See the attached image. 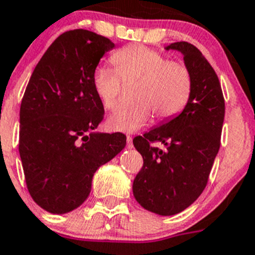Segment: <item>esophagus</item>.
Returning <instances> with one entry per match:
<instances>
[{
  "label": "esophagus",
  "mask_w": 255,
  "mask_h": 255,
  "mask_svg": "<svg viewBox=\"0 0 255 255\" xmlns=\"http://www.w3.org/2000/svg\"><path fill=\"white\" fill-rule=\"evenodd\" d=\"M127 147H128V148H132V147H133L132 137H130V135H127Z\"/></svg>",
  "instance_id": "esophagus-1"
}]
</instances>
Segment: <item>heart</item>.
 I'll return each mask as SVG.
<instances>
[{"instance_id":"b5f03b06","label":"heart","mask_w":255,"mask_h":255,"mask_svg":"<svg viewBox=\"0 0 255 255\" xmlns=\"http://www.w3.org/2000/svg\"><path fill=\"white\" fill-rule=\"evenodd\" d=\"M113 67L98 66L92 85L103 107L112 111L122 96L123 83L137 82L134 105L121 107L110 116L107 126L118 132H135L150 122L153 113L164 121L182 112L192 92V75L184 63L169 61L160 51L144 44H130L111 57Z\"/></svg>"}]
</instances>
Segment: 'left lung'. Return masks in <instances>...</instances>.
<instances>
[{
  "label": "left lung",
  "mask_w": 255,
  "mask_h": 255,
  "mask_svg": "<svg viewBox=\"0 0 255 255\" xmlns=\"http://www.w3.org/2000/svg\"><path fill=\"white\" fill-rule=\"evenodd\" d=\"M169 48L182 52L190 71L189 100L179 116L133 139L143 157L133 196L143 208L160 216L184 211L202 194L221 147L226 112L218 76L202 52L184 41ZM153 141L164 142L167 150L152 147Z\"/></svg>",
  "instance_id": "8db88e82"
}]
</instances>
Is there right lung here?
I'll use <instances>...</instances> for the list:
<instances>
[{
  "mask_svg": "<svg viewBox=\"0 0 255 255\" xmlns=\"http://www.w3.org/2000/svg\"><path fill=\"white\" fill-rule=\"evenodd\" d=\"M111 39L87 29L57 37L37 63L19 110V155L32 199L63 214L88 198L96 170L126 145L121 132H95L105 108L93 71Z\"/></svg>",
  "mask_w": 255,
  "mask_h": 255,
  "instance_id": "obj_1",
  "label": "right lung"
}]
</instances>
